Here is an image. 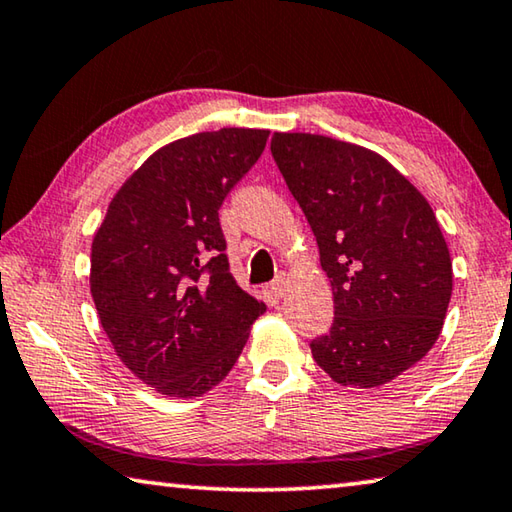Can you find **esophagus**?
I'll return each mask as SVG.
<instances>
[{"instance_id":"obj_1","label":"esophagus","mask_w":512,"mask_h":512,"mask_svg":"<svg viewBox=\"0 0 512 512\" xmlns=\"http://www.w3.org/2000/svg\"><path fill=\"white\" fill-rule=\"evenodd\" d=\"M287 287H289V278H287V275H280V278L273 280L271 294H273L275 298H282V296L287 294Z\"/></svg>"}]
</instances>
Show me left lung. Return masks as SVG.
<instances>
[{
	"label": "left lung",
	"instance_id": "left-lung-1",
	"mask_svg": "<svg viewBox=\"0 0 512 512\" xmlns=\"http://www.w3.org/2000/svg\"><path fill=\"white\" fill-rule=\"evenodd\" d=\"M271 152L332 285L335 321L310 344L316 364L344 387L392 383L431 351L451 300V255L433 207L362 145L275 132Z\"/></svg>",
	"mask_w": 512,
	"mask_h": 512
}]
</instances>
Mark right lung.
<instances>
[{
    "label": "right lung",
    "instance_id": "add662e5",
    "mask_svg": "<svg viewBox=\"0 0 512 512\" xmlns=\"http://www.w3.org/2000/svg\"><path fill=\"white\" fill-rule=\"evenodd\" d=\"M269 129L223 127L152 152L111 198L91 246V296L120 362L193 399L230 373L264 300L230 273L218 209Z\"/></svg>",
    "mask_w": 512,
    "mask_h": 512
}]
</instances>
